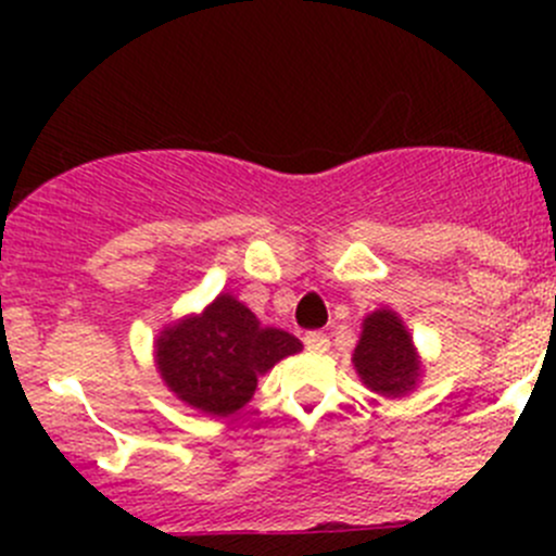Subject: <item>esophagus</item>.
Segmentation results:
<instances>
[{
  "label": "esophagus",
  "instance_id": "34e87169",
  "mask_svg": "<svg viewBox=\"0 0 556 556\" xmlns=\"http://www.w3.org/2000/svg\"><path fill=\"white\" fill-rule=\"evenodd\" d=\"M304 344L309 352H317V355H323V352L330 350V339L325 333H317V330H312V333L304 336Z\"/></svg>",
  "mask_w": 556,
  "mask_h": 556
}]
</instances>
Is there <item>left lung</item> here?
Here are the masks:
<instances>
[{
  "label": "left lung",
  "mask_w": 556,
  "mask_h": 556,
  "mask_svg": "<svg viewBox=\"0 0 556 556\" xmlns=\"http://www.w3.org/2000/svg\"><path fill=\"white\" fill-rule=\"evenodd\" d=\"M352 363L363 384L384 397L406 395L422 377V363L412 336L392 309H377L363 319V333Z\"/></svg>",
  "instance_id": "left-lung-1"
}]
</instances>
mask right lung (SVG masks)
Returning a JSON list of instances; mask_svg holds the SVG:
<instances>
[{
  "label": "right lung",
  "instance_id": "obj_1",
  "mask_svg": "<svg viewBox=\"0 0 556 556\" xmlns=\"http://www.w3.org/2000/svg\"><path fill=\"white\" fill-rule=\"evenodd\" d=\"M301 341L257 323L242 301L220 293L201 314L161 330L155 366L166 387L204 414L239 412L257 379L282 357L301 352Z\"/></svg>",
  "mask_w": 556,
  "mask_h": 556
}]
</instances>
